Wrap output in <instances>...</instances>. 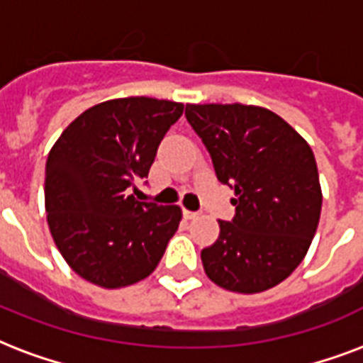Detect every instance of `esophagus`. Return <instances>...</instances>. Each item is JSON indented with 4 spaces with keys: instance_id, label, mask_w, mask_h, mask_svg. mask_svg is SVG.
I'll list each match as a JSON object with an SVG mask.
<instances>
[{
    "instance_id": "esophagus-1",
    "label": "esophagus",
    "mask_w": 363,
    "mask_h": 363,
    "mask_svg": "<svg viewBox=\"0 0 363 363\" xmlns=\"http://www.w3.org/2000/svg\"><path fill=\"white\" fill-rule=\"evenodd\" d=\"M182 215H184V218H186V220H194V218H198L199 216V213H194V211H182Z\"/></svg>"
}]
</instances>
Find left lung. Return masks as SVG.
<instances>
[{"instance_id":"1","label":"left lung","mask_w":363,"mask_h":363,"mask_svg":"<svg viewBox=\"0 0 363 363\" xmlns=\"http://www.w3.org/2000/svg\"><path fill=\"white\" fill-rule=\"evenodd\" d=\"M216 179L235 190V215L201 250L211 281L256 294L292 273L315 238L322 209L315 154L279 115L254 105H186Z\"/></svg>"}]
</instances>
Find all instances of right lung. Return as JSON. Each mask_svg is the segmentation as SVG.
I'll use <instances>...</instances> for the list:
<instances>
[{
    "label": "right lung",
    "mask_w": 363,
    "mask_h": 363,
    "mask_svg": "<svg viewBox=\"0 0 363 363\" xmlns=\"http://www.w3.org/2000/svg\"><path fill=\"white\" fill-rule=\"evenodd\" d=\"M184 105L154 98L104 101L77 116L54 143L45 169V209L56 247L77 275L104 288L156 269L182 211L137 201L158 147Z\"/></svg>",
    "instance_id": "add662e5"
}]
</instances>
